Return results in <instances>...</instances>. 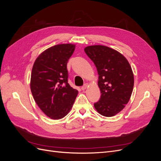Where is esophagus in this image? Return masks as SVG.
<instances>
[{"mask_svg": "<svg viewBox=\"0 0 161 161\" xmlns=\"http://www.w3.org/2000/svg\"><path fill=\"white\" fill-rule=\"evenodd\" d=\"M88 86H89V84L88 83H85L83 86H82V87H81V89L82 90V91H84V90H85L87 87H88Z\"/></svg>", "mask_w": 161, "mask_h": 161, "instance_id": "esophagus-1", "label": "esophagus"}]
</instances>
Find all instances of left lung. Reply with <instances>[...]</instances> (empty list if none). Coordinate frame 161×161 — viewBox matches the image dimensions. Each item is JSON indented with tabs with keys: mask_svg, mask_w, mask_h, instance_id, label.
Returning a JSON list of instances; mask_svg holds the SVG:
<instances>
[{
	"mask_svg": "<svg viewBox=\"0 0 161 161\" xmlns=\"http://www.w3.org/2000/svg\"><path fill=\"white\" fill-rule=\"evenodd\" d=\"M99 75L100 99L94 103L98 113L105 117L118 114L128 103L134 87V75L127 59L118 51L104 46L85 48Z\"/></svg>",
	"mask_w": 161,
	"mask_h": 161,
	"instance_id": "obj_1",
	"label": "left lung"
}]
</instances>
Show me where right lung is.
Returning <instances> with one entry per match:
<instances>
[{
  "label": "right lung",
  "mask_w": 161,
  "mask_h": 161,
  "mask_svg": "<svg viewBox=\"0 0 161 161\" xmlns=\"http://www.w3.org/2000/svg\"><path fill=\"white\" fill-rule=\"evenodd\" d=\"M75 45L67 43L48 48L34 62L31 75V93L47 117L60 119L71 109L78 91L68 83L67 63Z\"/></svg>",
  "instance_id": "obj_1"
}]
</instances>
